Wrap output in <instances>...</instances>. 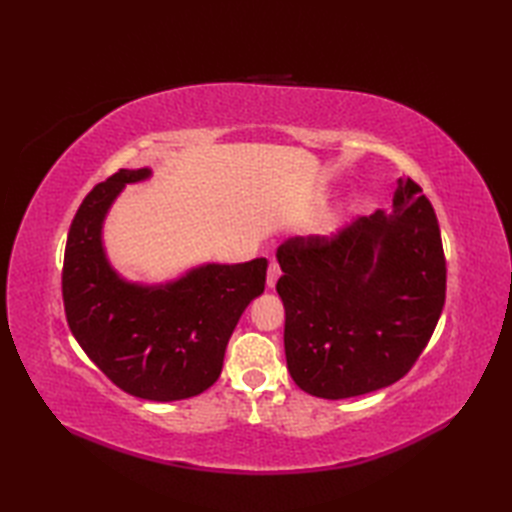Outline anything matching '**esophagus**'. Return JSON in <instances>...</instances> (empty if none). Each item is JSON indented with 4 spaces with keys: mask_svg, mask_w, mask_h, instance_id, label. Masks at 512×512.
<instances>
[{
    "mask_svg": "<svg viewBox=\"0 0 512 512\" xmlns=\"http://www.w3.org/2000/svg\"><path fill=\"white\" fill-rule=\"evenodd\" d=\"M279 277H281V268H279L277 259H273V262H270V266H268V288H275Z\"/></svg>",
    "mask_w": 512,
    "mask_h": 512,
    "instance_id": "34e87169",
    "label": "esophagus"
}]
</instances>
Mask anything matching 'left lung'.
<instances>
[{"label":"left lung","mask_w":512,"mask_h":512,"mask_svg":"<svg viewBox=\"0 0 512 512\" xmlns=\"http://www.w3.org/2000/svg\"><path fill=\"white\" fill-rule=\"evenodd\" d=\"M277 259L288 372L303 391L361 396L416 365L447 299V259L436 211L411 178L398 180L391 215L292 237Z\"/></svg>","instance_id":"left-lung-1"}]
</instances>
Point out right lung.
Returning a JSON list of instances; mask_svg holds the SVG:
<instances>
[{
	"label": "right lung",
	"mask_w": 512,
	"mask_h": 512,
	"mask_svg": "<svg viewBox=\"0 0 512 512\" xmlns=\"http://www.w3.org/2000/svg\"><path fill=\"white\" fill-rule=\"evenodd\" d=\"M149 169H121L85 195L63 255V308L90 361L127 394L156 402L198 396L220 378L224 352L246 306L266 286L264 257L209 264L165 288L118 279L101 224L127 182Z\"/></svg>",
	"instance_id": "1"
}]
</instances>
